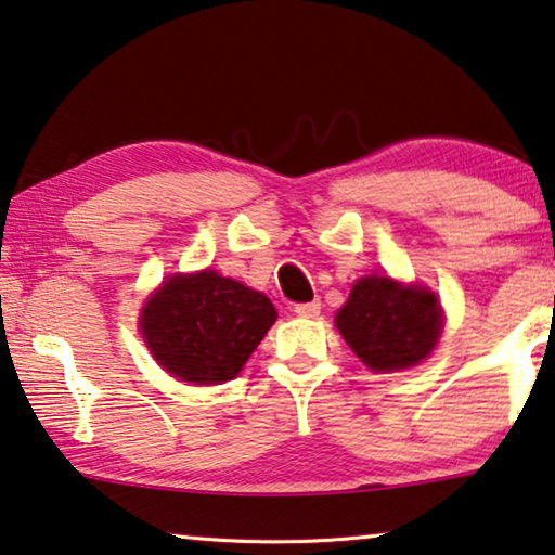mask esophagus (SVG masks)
Segmentation results:
<instances>
[{"instance_id":"obj_1","label":"esophagus","mask_w":555,"mask_h":555,"mask_svg":"<svg viewBox=\"0 0 555 555\" xmlns=\"http://www.w3.org/2000/svg\"><path fill=\"white\" fill-rule=\"evenodd\" d=\"M294 313H296V317H304V319H317L319 313H321V301L296 304L294 306Z\"/></svg>"}]
</instances>
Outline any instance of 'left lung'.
<instances>
[{"label": "left lung", "mask_w": 555, "mask_h": 555, "mask_svg": "<svg viewBox=\"0 0 555 555\" xmlns=\"http://www.w3.org/2000/svg\"><path fill=\"white\" fill-rule=\"evenodd\" d=\"M336 326L353 353L374 371L416 366L441 334V306L428 288L403 286L388 276L353 284Z\"/></svg>", "instance_id": "1"}]
</instances>
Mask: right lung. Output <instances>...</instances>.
<instances>
[{
    "label": "right lung",
    "instance_id": "obj_1",
    "mask_svg": "<svg viewBox=\"0 0 555 555\" xmlns=\"http://www.w3.org/2000/svg\"><path fill=\"white\" fill-rule=\"evenodd\" d=\"M274 321L267 296L206 269L171 276L139 326L154 359L179 382L221 384L242 371Z\"/></svg>",
    "mask_w": 555,
    "mask_h": 555
}]
</instances>
